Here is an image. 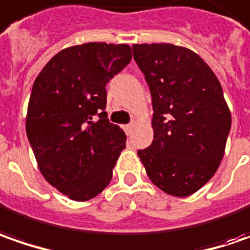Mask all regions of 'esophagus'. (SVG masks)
Segmentation results:
<instances>
[{
  "label": "esophagus",
  "instance_id": "34e87169",
  "mask_svg": "<svg viewBox=\"0 0 250 250\" xmlns=\"http://www.w3.org/2000/svg\"><path fill=\"white\" fill-rule=\"evenodd\" d=\"M134 128V123H130V125H125V131L127 134H130L131 133V130Z\"/></svg>",
  "mask_w": 250,
  "mask_h": 250
}]
</instances>
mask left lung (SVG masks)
Listing matches in <instances>:
<instances>
[{
  "instance_id": "left-lung-1",
  "label": "left lung",
  "mask_w": 250,
  "mask_h": 250,
  "mask_svg": "<svg viewBox=\"0 0 250 250\" xmlns=\"http://www.w3.org/2000/svg\"><path fill=\"white\" fill-rule=\"evenodd\" d=\"M133 54L153 108V141L138 156L158 188L188 196L210 180L224 156L231 113L220 82L188 48L134 44Z\"/></svg>"
}]
</instances>
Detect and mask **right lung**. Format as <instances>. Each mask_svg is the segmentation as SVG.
Segmentation results:
<instances>
[{
  "label": "right lung",
  "instance_id": "add662e5",
  "mask_svg": "<svg viewBox=\"0 0 250 250\" xmlns=\"http://www.w3.org/2000/svg\"><path fill=\"white\" fill-rule=\"evenodd\" d=\"M131 61L127 44L87 42L58 52L33 84L26 133L41 174L73 201L112 180L125 134L108 120L106 84Z\"/></svg>",
  "mask_w": 250,
  "mask_h": 250
}]
</instances>
